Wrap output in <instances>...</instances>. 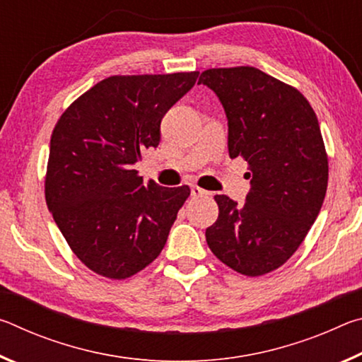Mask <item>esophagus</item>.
Segmentation results:
<instances>
[{
  "label": "esophagus",
  "mask_w": 362,
  "mask_h": 362,
  "mask_svg": "<svg viewBox=\"0 0 362 362\" xmlns=\"http://www.w3.org/2000/svg\"><path fill=\"white\" fill-rule=\"evenodd\" d=\"M209 194V192H206V189H203L198 185H192V196H194V198H199V196H207Z\"/></svg>",
  "instance_id": "esophagus-1"
}]
</instances>
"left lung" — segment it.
Returning a JSON list of instances; mask_svg holds the SVG:
<instances>
[{"instance_id":"1","label":"left lung","mask_w":362,"mask_h":362,"mask_svg":"<svg viewBox=\"0 0 362 362\" xmlns=\"http://www.w3.org/2000/svg\"><path fill=\"white\" fill-rule=\"evenodd\" d=\"M222 102L228 155L247 163L244 206L216 194L207 246L244 276H263L291 259L321 211L329 161L320 122L298 89L255 66L209 69L199 76Z\"/></svg>"}]
</instances>
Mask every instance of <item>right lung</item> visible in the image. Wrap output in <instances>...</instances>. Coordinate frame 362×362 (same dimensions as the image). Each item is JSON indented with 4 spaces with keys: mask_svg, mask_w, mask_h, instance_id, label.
<instances>
[{
    "mask_svg": "<svg viewBox=\"0 0 362 362\" xmlns=\"http://www.w3.org/2000/svg\"><path fill=\"white\" fill-rule=\"evenodd\" d=\"M199 71L115 75L86 90L51 136L45 196L70 249L90 272L131 278L161 254L188 185H144L134 164Z\"/></svg>",
    "mask_w": 362,
    "mask_h": 362,
    "instance_id": "right-lung-1",
    "label": "right lung"
}]
</instances>
